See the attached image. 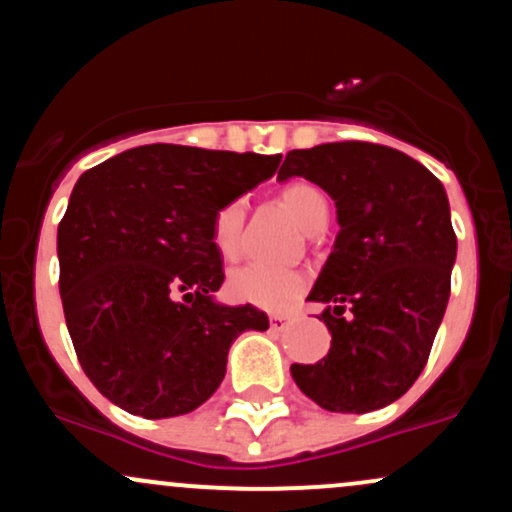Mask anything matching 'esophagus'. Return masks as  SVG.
Instances as JSON below:
<instances>
[{
  "label": "esophagus",
  "instance_id": "1",
  "mask_svg": "<svg viewBox=\"0 0 512 512\" xmlns=\"http://www.w3.org/2000/svg\"><path fill=\"white\" fill-rule=\"evenodd\" d=\"M291 320L294 318L286 316V313H272V316H269V325H272V330H284Z\"/></svg>",
  "mask_w": 512,
  "mask_h": 512
}]
</instances>
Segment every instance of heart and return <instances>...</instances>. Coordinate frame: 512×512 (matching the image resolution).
<instances>
[{
    "label": "heart",
    "instance_id": "obj_1",
    "mask_svg": "<svg viewBox=\"0 0 512 512\" xmlns=\"http://www.w3.org/2000/svg\"><path fill=\"white\" fill-rule=\"evenodd\" d=\"M279 204L294 216L303 233L316 235L328 223V196L311 182H291L279 192ZM245 199H230L213 213L211 240L218 255L235 260L243 250ZM308 277L294 267H272L252 262L235 269L228 279V294L235 301L265 308V311H284L306 291Z\"/></svg>",
    "mask_w": 512,
    "mask_h": 512
}]
</instances>
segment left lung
<instances>
[{
  "label": "left lung",
  "mask_w": 512,
  "mask_h": 512,
  "mask_svg": "<svg viewBox=\"0 0 512 512\" xmlns=\"http://www.w3.org/2000/svg\"><path fill=\"white\" fill-rule=\"evenodd\" d=\"M289 177L318 184L340 226L308 294L325 306L330 352L291 376L325 411L389 406L423 372L449 301L457 235L445 187L401 150L357 140L291 150L277 179Z\"/></svg>",
  "instance_id": "obj_1"
}]
</instances>
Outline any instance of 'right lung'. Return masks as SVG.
<instances>
[{
  "label": "right lung",
  "mask_w": 512,
  "mask_h": 512,
  "mask_svg": "<svg viewBox=\"0 0 512 512\" xmlns=\"http://www.w3.org/2000/svg\"><path fill=\"white\" fill-rule=\"evenodd\" d=\"M282 155L140 145L77 179L58 226L60 299L84 374L143 418L199 408L226 376L255 306L216 301L213 213L277 172Z\"/></svg>",
  "instance_id": "right-lung-1"
}]
</instances>
